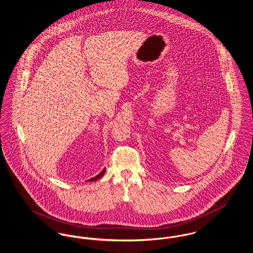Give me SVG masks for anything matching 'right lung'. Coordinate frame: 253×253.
<instances>
[{
  "label": "right lung",
  "mask_w": 253,
  "mask_h": 253,
  "mask_svg": "<svg viewBox=\"0 0 253 253\" xmlns=\"http://www.w3.org/2000/svg\"><path fill=\"white\" fill-rule=\"evenodd\" d=\"M104 172H105V169L101 171V172H99L96 176H95V177H93V178H91V179H89L88 181H96L97 180V179H99L103 174H104Z\"/></svg>",
  "instance_id": "obj_1"
}]
</instances>
